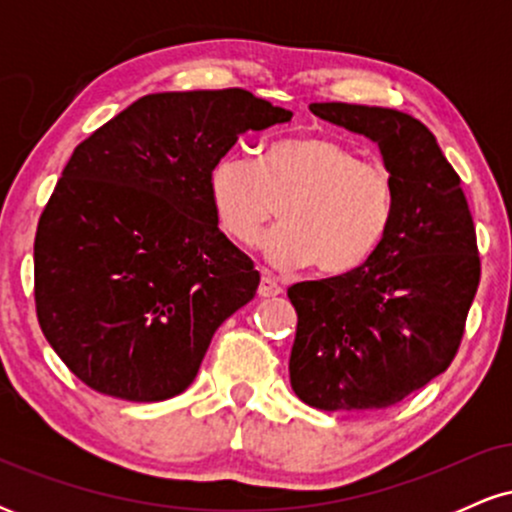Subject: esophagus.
<instances>
[{
    "label": "esophagus",
    "instance_id": "1",
    "mask_svg": "<svg viewBox=\"0 0 512 512\" xmlns=\"http://www.w3.org/2000/svg\"><path fill=\"white\" fill-rule=\"evenodd\" d=\"M281 291L284 289H281L279 281H276L269 272H262V281H260V289H257V293H260L262 298H272V296H279Z\"/></svg>",
    "mask_w": 512,
    "mask_h": 512
}]
</instances>
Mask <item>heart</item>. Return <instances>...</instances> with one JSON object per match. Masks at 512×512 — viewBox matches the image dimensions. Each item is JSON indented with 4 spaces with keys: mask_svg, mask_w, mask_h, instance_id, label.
<instances>
[{
    "mask_svg": "<svg viewBox=\"0 0 512 512\" xmlns=\"http://www.w3.org/2000/svg\"><path fill=\"white\" fill-rule=\"evenodd\" d=\"M207 197L228 238L262 240L267 260L281 269L315 267L342 276L361 269L385 243L397 216V178L380 158L358 156L337 137H298L269 144L252 161L240 151L209 166Z\"/></svg>",
    "mask_w": 512,
    "mask_h": 512,
    "instance_id": "1",
    "label": "heart"
}]
</instances>
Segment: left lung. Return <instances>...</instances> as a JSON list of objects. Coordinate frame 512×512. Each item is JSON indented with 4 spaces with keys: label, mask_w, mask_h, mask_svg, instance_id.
Returning a JSON list of instances; mask_svg holds the SVG:
<instances>
[{
    "label": "left lung",
    "mask_w": 512,
    "mask_h": 512,
    "mask_svg": "<svg viewBox=\"0 0 512 512\" xmlns=\"http://www.w3.org/2000/svg\"><path fill=\"white\" fill-rule=\"evenodd\" d=\"M310 110L378 144L397 178V216L361 269L289 289L291 387L325 411L395 407L460 349L481 276L472 211L436 137L411 115L351 103Z\"/></svg>",
    "instance_id": "1"
}]
</instances>
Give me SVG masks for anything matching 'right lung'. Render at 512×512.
<instances>
[{
	"label": "right lung",
	"instance_id": "right-lung-1",
	"mask_svg": "<svg viewBox=\"0 0 512 512\" xmlns=\"http://www.w3.org/2000/svg\"><path fill=\"white\" fill-rule=\"evenodd\" d=\"M291 117L245 88L151 93L76 146L35 231L33 293L81 383L129 402L190 387L260 284L216 223L209 166L248 129Z\"/></svg>",
	"mask_w": 512,
	"mask_h": 512
}]
</instances>
